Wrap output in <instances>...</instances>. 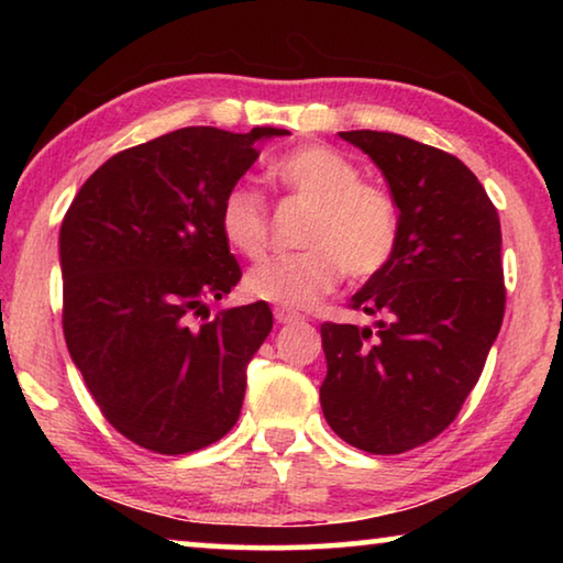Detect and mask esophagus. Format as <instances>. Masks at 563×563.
<instances>
[{
    "label": "esophagus",
    "instance_id": "esophagus-1",
    "mask_svg": "<svg viewBox=\"0 0 563 563\" xmlns=\"http://www.w3.org/2000/svg\"><path fill=\"white\" fill-rule=\"evenodd\" d=\"M275 320L280 322V325H288V322H298L302 320L300 312H292L288 308H275Z\"/></svg>",
    "mask_w": 563,
    "mask_h": 563
}]
</instances>
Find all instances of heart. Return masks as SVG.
Returning <instances> with one entry per match:
<instances>
[{
  "instance_id": "obj_1",
  "label": "heart",
  "mask_w": 563,
  "mask_h": 563,
  "mask_svg": "<svg viewBox=\"0 0 563 563\" xmlns=\"http://www.w3.org/2000/svg\"><path fill=\"white\" fill-rule=\"evenodd\" d=\"M273 176L312 203L300 243L305 251L265 261L245 275L247 295L283 308H310L340 283L373 278L395 255L399 216L389 194L362 184L360 170L325 146H302L275 161ZM225 243L258 261L268 247V211L247 186H233L218 208Z\"/></svg>"
}]
</instances>
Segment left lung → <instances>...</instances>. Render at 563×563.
Returning a JSON list of instances; mask_svg holds the SVG:
<instances>
[{
  "label": "left lung",
  "mask_w": 563,
  "mask_h": 563,
  "mask_svg": "<svg viewBox=\"0 0 563 563\" xmlns=\"http://www.w3.org/2000/svg\"><path fill=\"white\" fill-rule=\"evenodd\" d=\"M375 161L399 211L395 255L352 295L375 328H320V405L340 440L402 454L454 422L504 318L501 225L460 158L387 131H340Z\"/></svg>",
  "instance_id": "obj_1"
}]
</instances>
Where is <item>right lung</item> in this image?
Segmentation results:
<instances>
[{
    "mask_svg": "<svg viewBox=\"0 0 563 563\" xmlns=\"http://www.w3.org/2000/svg\"><path fill=\"white\" fill-rule=\"evenodd\" d=\"M290 131H170L111 156L64 216V338L113 430L144 450L186 454L238 422L245 369L273 330L268 302L208 300L241 280L218 208L261 151Z\"/></svg>",
    "mask_w": 563,
    "mask_h": 563,
    "instance_id": "add662e5",
    "label": "right lung"
}]
</instances>
